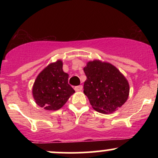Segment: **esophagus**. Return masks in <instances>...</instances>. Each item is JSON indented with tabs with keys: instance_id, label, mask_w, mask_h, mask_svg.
<instances>
[{
	"instance_id": "1",
	"label": "esophagus",
	"mask_w": 158,
	"mask_h": 158,
	"mask_svg": "<svg viewBox=\"0 0 158 158\" xmlns=\"http://www.w3.org/2000/svg\"><path fill=\"white\" fill-rule=\"evenodd\" d=\"M74 89H75L76 91H81V90H82V85H79V86H76L75 88H74Z\"/></svg>"
}]
</instances>
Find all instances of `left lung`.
<instances>
[{
	"label": "left lung",
	"mask_w": 158,
	"mask_h": 158,
	"mask_svg": "<svg viewBox=\"0 0 158 158\" xmlns=\"http://www.w3.org/2000/svg\"><path fill=\"white\" fill-rule=\"evenodd\" d=\"M84 72L87 77L84 94L94 110L102 114H112L126 102L129 84L113 64L96 59L87 62Z\"/></svg>",
	"instance_id": "1"
}]
</instances>
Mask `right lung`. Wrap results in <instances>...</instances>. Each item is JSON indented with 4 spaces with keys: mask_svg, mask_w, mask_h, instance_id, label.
Instances as JSON below:
<instances>
[{
    "mask_svg": "<svg viewBox=\"0 0 158 158\" xmlns=\"http://www.w3.org/2000/svg\"><path fill=\"white\" fill-rule=\"evenodd\" d=\"M62 67L60 59L49 64L40 72L32 86L34 100L45 110L60 109L75 93L68 84L69 75L64 73Z\"/></svg>",
    "mask_w": 158,
    "mask_h": 158,
    "instance_id": "1",
    "label": "right lung"
}]
</instances>
